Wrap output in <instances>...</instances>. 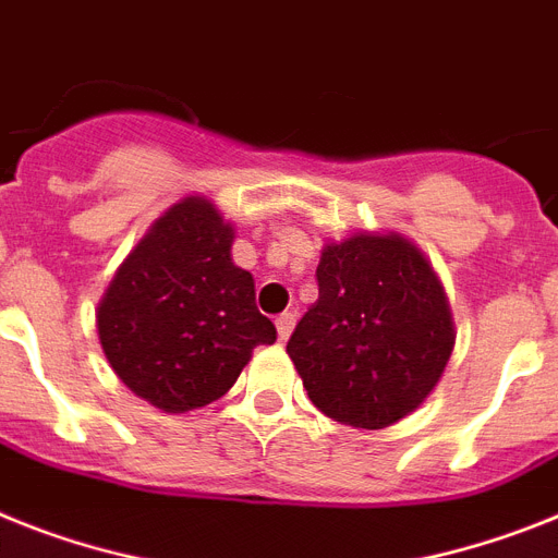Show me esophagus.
I'll list each match as a JSON object with an SVG mask.
<instances>
[{
    "label": "esophagus",
    "mask_w": 558,
    "mask_h": 558,
    "mask_svg": "<svg viewBox=\"0 0 558 558\" xmlns=\"http://www.w3.org/2000/svg\"><path fill=\"white\" fill-rule=\"evenodd\" d=\"M294 320H298V317H294L292 312H283V315H278L275 326H278L280 340H289V335H292V329H294Z\"/></svg>",
    "instance_id": "34e87169"
}]
</instances>
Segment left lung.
I'll return each mask as SVG.
<instances>
[{
  "label": "left lung",
  "instance_id": "1",
  "mask_svg": "<svg viewBox=\"0 0 558 558\" xmlns=\"http://www.w3.org/2000/svg\"><path fill=\"white\" fill-rule=\"evenodd\" d=\"M453 323L437 275L400 235H351L317 264V303L287 351L308 400L337 423L386 428L437 386Z\"/></svg>",
  "mask_w": 558,
  "mask_h": 558
}]
</instances>
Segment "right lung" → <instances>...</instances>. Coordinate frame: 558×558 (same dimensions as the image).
<instances>
[{
    "instance_id": "right-lung-1",
    "label": "right lung",
    "mask_w": 558,
    "mask_h": 558,
    "mask_svg": "<svg viewBox=\"0 0 558 558\" xmlns=\"http://www.w3.org/2000/svg\"><path fill=\"white\" fill-rule=\"evenodd\" d=\"M232 227L207 198L153 223L98 303V340L121 383L170 414L223 397L255 345L278 340L255 280L229 257Z\"/></svg>"
}]
</instances>
